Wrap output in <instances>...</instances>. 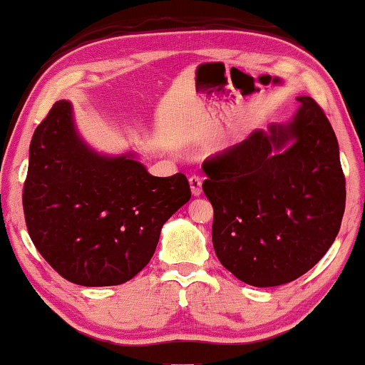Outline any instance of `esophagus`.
<instances>
[{"label": "esophagus", "instance_id": "1", "mask_svg": "<svg viewBox=\"0 0 365 365\" xmlns=\"http://www.w3.org/2000/svg\"><path fill=\"white\" fill-rule=\"evenodd\" d=\"M190 188H192L193 197H200L202 195V178L197 175L190 177Z\"/></svg>", "mask_w": 365, "mask_h": 365}]
</instances>
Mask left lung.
<instances>
[{"mask_svg": "<svg viewBox=\"0 0 365 365\" xmlns=\"http://www.w3.org/2000/svg\"><path fill=\"white\" fill-rule=\"evenodd\" d=\"M297 102L289 124L253 132L202 165L215 253L236 278L256 287L307 273L334 243L346 208L331 122L312 97Z\"/></svg>", "mask_w": 365, "mask_h": 365, "instance_id": "1", "label": "left lung"}]
</instances>
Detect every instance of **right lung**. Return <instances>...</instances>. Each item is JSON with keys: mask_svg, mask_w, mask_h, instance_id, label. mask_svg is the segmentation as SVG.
Segmentation results:
<instances>
[{"mask_svg": "<svg viewBox=\"0 0 365 365\" xmlns=\"http://www.w3.org/2000/svg\"><path fill=\"white\" fill-rule=\"evenodd\" d=\"M192 197L187 177H153L130 155L104 157L81 140L58 101L36 127L23 210L36 250L81 286L132 279L155 253L163 223Z\"/></svg>", "mask_w": 365, "mask_h": 365, "instance_id": "obj_1", "label": "right lung"}]
</instances>
